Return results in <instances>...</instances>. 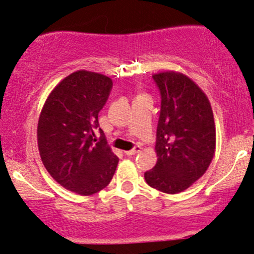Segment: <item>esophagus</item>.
I'll list each match as a JSON object with an SVG mask.
<instances>
[{
  "label": "esophagus",
  "instance_id": "esophagus-1",
  "mask_svg": "<svg viewBox=\"0 0 254 254\" xmlns=\"http://www.w3.org/2000/svg\"><path fill=\"white\" fill-rule=\"evenodd\" d=\"M140 151H141V146H135V147L131 148V150L124 151V152L127 156H132V155H135V153L140 152Z\"/></svg>",
  "mask_w": 254,
  "mask_h": 254
}]
</instances>
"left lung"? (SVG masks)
I'll return each mask as SVG.
<instances>
[{
    "mask_svg": "<svg viewBox=\"0 0 254 254\" xmlns=\"http://www.w3.org/2000/svg\"><path fill=\"white\" fill-rule=\"evenodd\" d=\"M161 96L156 131L157 163L145 172L152 188L168 194L186 190L205 173L215 152L216 131L204 92L187 76H152Z\"/></svg>",
    "mask_w": 254,
    "mask_h": 254,
    "instance_id": "obj_1",
    "label": "left lung"
}]
</instances>
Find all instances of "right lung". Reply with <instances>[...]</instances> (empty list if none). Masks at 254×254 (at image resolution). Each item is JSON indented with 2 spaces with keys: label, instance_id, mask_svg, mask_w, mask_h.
<instances>
[{
  "label": "right lung",
  "instance_id": "right-lung-1",
  "mask_svg": "<svg viewBox=\"0 0 254 254\" xmlns=\"http://www.w3.org/2000/svg\"><path fill=\"white\" fill-rule=\"evenodd\" d=\"M112 88V79L101 73H71L53 89L38 123L45 168L58 183L81 195L106 188L119 162L98 123Z\"/></svg>",
  "mask_w": 254,
  "mask_h": 254
}]
</instances>
